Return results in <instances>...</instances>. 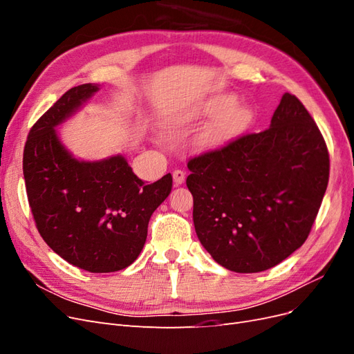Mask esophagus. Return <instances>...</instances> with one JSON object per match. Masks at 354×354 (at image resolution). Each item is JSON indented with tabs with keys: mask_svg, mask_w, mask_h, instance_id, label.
<instances>
[{
	"mask_svg": "<svg viewBox=\"0 0 354 354\" xmlns=\"http://www.w3.org/2000/svg\"><path fill=\"white\" fill-rule=\"evenodd\" d=\"M173 178H174V183L178 186V185H181L185 181V178H186V173L183 169H174V173H173Z\"/></svg>",
	"mask_w": 354,
	"mask_h": 354,
	"instance_id": "1",
	"label": "esophagus"
}]
</instances>
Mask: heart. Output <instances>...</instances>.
Returning a JSON list of instances; mask_svg holds the SVG:
<instances>
[{
  "mask_svg": "<svg viewBox=\"0 0 354 354\" xmlns=\"http://www.w3.org/2000/svg\"><path fill=\"white\" fill-rule=\"evenodd\" d=\"M233 103H234V99L232 95H218V97H214L207 103H203L198 111L192 113V116H201V115H218L223 111L225 112L209 127V130L205 134L207 143H217L221 140V138L230 136L232 133L239 130L241 127L246 124V120H248V112L242 108L230 109ZM227 109H230L229 111ZM226 110L227 113L225 112Z\"/></svg>",
  "mask_w": 354,
  "mask_h": 354,
  "instance_id": "1",
  "label": "heart"
}]
</instances>
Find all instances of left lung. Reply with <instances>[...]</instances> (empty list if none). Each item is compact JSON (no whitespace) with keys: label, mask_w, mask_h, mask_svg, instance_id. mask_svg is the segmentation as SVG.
<instances>
[{"label":"left lung","mask_w":354,"mask_h":354,"mask_svg":"<svg viewBox=\"0 0 354 354\" xmlns=\"http://www.w3.org/2000/svg\"><path fill=\"white\" fill-rule=\"evenodd\" d=\"M194 223L214 260L236 273L283 261L308 238L329 180V153L312 115L285 93L272 124L187 162Z\"/></svg>","instance_id":"1"}]
</instances>
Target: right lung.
Wrapping results in <instances>:
<instances>
[{"mask_svg":"<svg viewBox=\"0 0 354 354\" xmlns=\"http://www.w3.org/2000/svg\"><path fill=\"white\" fill-rule=\"evenodd\" d=\"M97 90L93 84L71 88L32 125L24 177L35 226L50 248L80 269L109 273L142 252L149 220L169 195L173 177L146 185L121 155L84 162L63 147L55 127Z\"/></svg>","mask_w":354,"mask_h":354,"instance_id":"add662e5","label":"right lung"}]
</instances>
